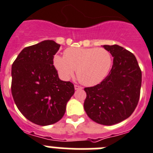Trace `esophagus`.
<instances>
[{
    "label": "esophagus",
    "mask_w": 153,
    "mask_h": 153,
    "mask_svg": "<svg viewBox=\"0 0 153 153\" xmlns=\"http://www.w3.org/2000/svg\"><path fill=\"white\" fill-rule=\"evenodd\" d=\"M74 88H75V90H81V89H83V87L80 86H79V85H77V84H75L74 85Z\"/></svg>",
    "instance_id": "1"
}]
</instances>
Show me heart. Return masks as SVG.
Masks as SVG:
<instances>
[{"label": "heart", "mask_w": 153, "mask_h": 153, "mask_svg": "<svg viewBox=\"0 0 153 153\" xmlns=\"http://www.w3.org/2000/svg\"><path fill=\"white\" fill-rule=\"evenodd\" d=\"M53 64L63 79H70L76 70L81 83L93 86L102 82L109 74L113 57L105 48L71 47L64 51V56L56 55Z\"/></svg>", "instance_id": "obj_1"}]
</instances>
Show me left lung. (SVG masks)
<instances>
[{
    "instance_id": "8db88e82",
    "label": "left lung",
    "mask_w": 153,
    "mask_h": 153,
    "mask_svg": "<svg viewBox=\"0 0 153 153\" xmlns=\"http://www.w3.org/2000/svg\"><path fill=\"white\" fill-rule=\"evenodd\" d=\"M113 57L111 70L100 84L84 88L86 114L101 125L122 122L134 112L140 100L142 72L133 53L117 45H103Z\"/></svg>"
}]
</instances>
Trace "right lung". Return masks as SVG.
<instances>
[{
  "mask_svg": "<svg viewBox=\"0 0 153 153\" xmlns=\"http://www.w3.org/2000/svg\"><path fill=\"white\" fill-rule=\"evenodd\" d=\"M60 47L53 40H44L23 49L12 64L13 100L24 117L36 125L61 120L74 93V84L60 79L53 66Z\"/></svg>",
  "mask_w": 153,
  "mask_h": 153,
  "instance_id": "1",
  "label": "right lung"
}]
</instances>
